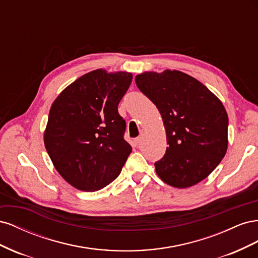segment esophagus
Returning <instances> with one entry per match:
<instances>
[{
	"mask_svg": "<svg viewBox=\"0 0 258 258\" xmlns=\"http://www.w3.org/2000/svg\"><path fill=\"white\" fill-rule=\"evenodd\" d=\"M141 141H142V137H138V138L135 140V143H136L137 145H139L140 143H141Z\"/></svg>",
	"mask_w": 258,
	"mask_h": 258,
	"instance_id": "34e87169",
	"label": "esophagus"
}]
</instances>
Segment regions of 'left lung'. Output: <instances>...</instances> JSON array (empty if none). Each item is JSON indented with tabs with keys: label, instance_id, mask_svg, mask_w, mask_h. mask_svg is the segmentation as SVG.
I'll return each mask as SVG.
<instances>
[{
	"label": "left lung",
	"instance_id": "1",
	"mask_svg": "<svg viewBox=\"0 0 258 258\" xmlns=\"http://www.w3.org/2000/svg\"><path fill=\"white\" fill-rule=\"evenodd\" d=\"M138 88L158 108L167 147L155 162L163 182L186 188L205 179L227 151L228 116L223 103L204 84L179 71L145 72Z\"/></svg>",
	"mask_w": 258,
	"mask_h": 258
}]
</instances>
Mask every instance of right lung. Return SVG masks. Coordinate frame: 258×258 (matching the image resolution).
Masks as SVG:
<instances>
[{
    "label": "right lung",
    "mask_w": 258,
    "mask_h": 258,
    "mask_svg": "<svg viewBox=\"0 0 258 258\" xmlns=\"http://www.w3.org/2000/svg\"><path fill=\"white\" fill-rule=\"evenodd\" d=\"M132 81L128 72L99 69L81 76L53 101L44 132L59 174L75 188L96 191L119 175L132 148L118 104Z\"/></svg>",
    "instance_id": "1"
}]
</instances>
